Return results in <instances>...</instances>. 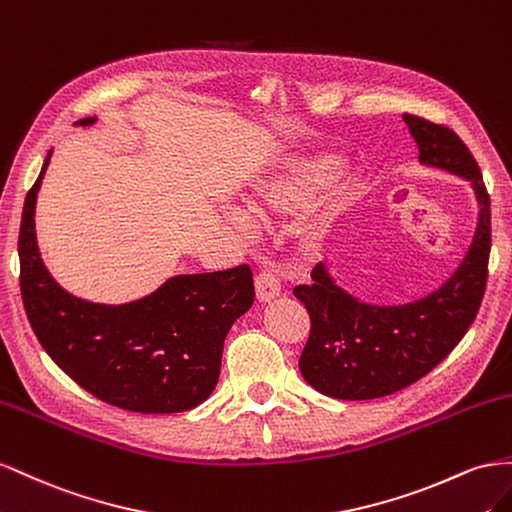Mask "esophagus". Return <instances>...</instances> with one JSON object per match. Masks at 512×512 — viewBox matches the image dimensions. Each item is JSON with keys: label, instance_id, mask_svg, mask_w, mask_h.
<instances>
[{"label": "esophagus", "instance_id": "34e87169", "mask_svg": "<svg viewBox=\"0 0 512 512\" xmlns=\"http://www.w3.org/2000/svg\"><path fill=\"white\" fill-rule=\"evenodd\" d=\"M255 291H257V300L259 302H270L274 298H279V294H281L279 276L268 272V270H261L255 276Z\"/></svg>", "mask_w": 512, "mask_h": 512}]
</instances>
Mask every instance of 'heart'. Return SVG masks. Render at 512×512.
I'll return each instance as SVG.
<instances>
[{
  "instance_id": "obj_1",
  "label": "heart",
  "mask_w": 512,
  "mask_h": 512,
  "mask_svg": "<svg viewBox=\"0 0 512 512\" xmlns=\"http://www.w3.org/2000/svg\"><path fill=\"white\" fill-rule=\"evenodd\" d=\"M343 169V158L324 154L311 160H300L287 175L276 180H268L255 186L246 195L244 203L259 221H274L276 216L294 214L311 208L313 203L324 193V188L337 178ZM229 223L246 231L248 221L240 212H229Z\"/></svg>"
}]
</instances>
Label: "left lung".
Here are the masks:
<instances>
[{
    "instance_id": "left-lung-1",
    "label": "left lung",
    "mask_w": 512,
    "mask_h": 512,
    "mask_svg": "<svg viewBox=\"0 0 512 512\" xmlns=\"http://www.w3.org/2000/svg\"><path fill=\"white\" fill-rule=\"evenodd\" d=\"M403 120L418 143L422 165L472 182L480 206L474 242L463 264L427 298L401 306H375L334 285L315 266L311 285L294 296L311 317L300 354V373L317 392L343 401L388 397L433 371L470 330L485 296L491 251V203L472 152L455 130L412 113Z\"/></svg>"
}]
</instances>
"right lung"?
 <instances>
[{"mask_svg":"<svg viewBox=\"0 0 512 512\" xmlns=\"http://www.w3.org/2000/svg\"><path fill=\"white\" fill-rule=\"evenodd\" d=\"M49 156L27 191L19 229L21 296L40 345L72 382L109 405L141 414L193 410L218 382L231 324L255 300L251 268L173 276L154 294L120 306L70 296L42 264L34 233Z\"/></svg>","mask_w":512,"mask_h":512,"instance_id":"right-lung-1","label":"right lung"}]
</instances>
